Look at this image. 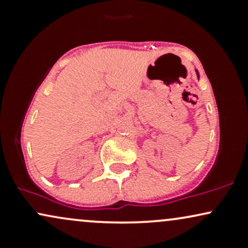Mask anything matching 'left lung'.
Wrapping results in <instances>:
<instances>
[{
    "label": "left lung",
    "mask_w": 248,
    "mask_h": 248,
    "mask_svg": "<svg viewBox=\"0 0 248 248\" xmlns=\"http://www.w3.org/2000/svg\"><path fill=\"white\" fill-rule=\"evenodd\" d=\"M197 75H198V72H197Z\"/></svg>",
    "instance_id": "obj_1"
}]
</instances>
